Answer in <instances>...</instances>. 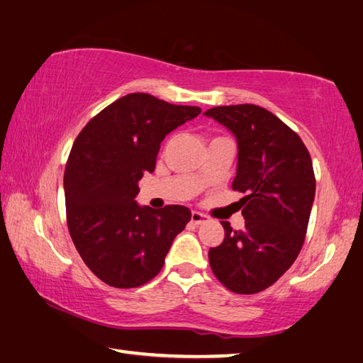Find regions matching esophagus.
<instances>
[{"mask_svg":"<svg viewBox=\"0 0 363 363\" xmlns=\"http://www.w3.org/2000/svg\"><path fill=\"white\" fill-rule=\"evenodd\" d=\"M206 220H207V217H206L204 213H201V212H193V213H191V223L196 225V226L202 225Z\"/></svg>","mask_w":363,"mask_h":363,"instance_id":"esophagus-1","label":"esophagus"}]
</instances>
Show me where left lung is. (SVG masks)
<instances>
[{
  "instance_id": "obj_1",
  "label": "left lung",
  "mask_w": 363,
  "mask_h": 363,
  "mask_svg": "<svg viewBox=\"0 0 363 363\" xmlns=\"http://www.w3.org/2000/svg\"><path fill=\"white\" fill-rule=\"evenodd\" d=\"M238 140L234 191L245 196V228L221 221L225 239L208 250L215 277L228 290L252 295L271 287L301 252L315 196L309 151L298 133L257 105L215 106L206 111Z\"/></svg>"
}]
</instances>
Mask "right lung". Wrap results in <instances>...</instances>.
<instances>
[{
    "label": "right lung",
    "instance_id": "add662e5",
    "mask_svg": "<svg viewBox=\"0 0 363 363\" xmlns=\"http://www.w3.org/2000/svg\"><path fill=\"white\" fill-rule=\"evenodd\" d=\"M199 113V106L129 94L76 137L63 177L68 231L82 262L111 287L133 289L156 277L191 220L186 207L155 211L140 207L135 196L145 172L156 167L165 135Z\"/></svg>",
    "mask_w": 363,
    "mask_h": 363
}]
</instances>
